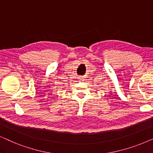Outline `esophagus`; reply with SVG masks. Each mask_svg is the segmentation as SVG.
I'll return each mask as SVG.
<instances>
[{"label":"esophagus","instance_id":"1","mask_svg":"<svg viewBox=\"0 0 153 153\" xmlns=\"http://www.w3.org/2000/svg\"><path fill=\"white\" fill-rule=\"evenodd\" d=\"M79 79L81 81H83L84 80V78H83V76H79Z\"/></svg>","mask_w":153,"mask_h":153}]
</instances>
